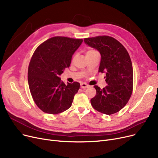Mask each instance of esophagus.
I'll return each instance as SVG.
<instances>
[{"label":"esophagus","instance_id":"34e87169","mask_svg":"<svg viewBox=\"0 0 158 158\" xmlns=\"http://www.w3.org/2000/svg\"><path fill=\"white\" fill-rule=\"evenodd\" d=\"M89 86L87 85V84H86V83H83L81 84V88H82L83 89H85L86 88H89Z\"/></svg>","mask_w":158,"mask_h":158}]
</instances>
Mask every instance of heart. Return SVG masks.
<instances>
[{"instance_id": "1", "label": "heart", "mask_w": 158, "mask_h": 158, "mask_svg": "<svg viewBox=\"0 0 158 158\" xmlns=\"http://www.w3.org/2000/svg\"><path fill=\"white\" fill-rule=\"evenodd\" d=\"M97 52L95 50H89L88 52H87V53H90V52Z\"/></svg>"}]
</instances>
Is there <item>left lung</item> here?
<instances>
[{
	"label": "left lung",
	"mask_w": 158,
	"mask_h": 158,
	"mask_svg": "<svg viewBox=\"0 0 158 158\" xmlns=\"http://www.w3.org/2000/svg\"><path fill=\"white\" fill-rule=\"evenodd\" d=\"M84 42L100 52L98 72L106 73L107 84L103 89L94 86L96 94L90 100L92 106L106 114L117 113L129 101L133 90V67L130 55L124 47L112 37L85 38Z\"/></svg>",
	"instance_id": "1"
}]
</instances>
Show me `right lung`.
<instances>
[{
    "label": "right lung",
    "instance_id": "add662e5",
    "mask_svg": "<svg viewBox=\"0 0 158 158\" xmlns=\"http://www.w3.org/2000/svg\"><path fill=\"white\" fill-rule=\"evenodd\" d=\"M82 42V39L53 37L34 51L28 66V82L33 100L42 111L55 114L72 106L80 84L65 85L60 76L69 67Z\"/></svg>",
    "mask_w": 158,
    "mask_h": 158
}]
</instances>
